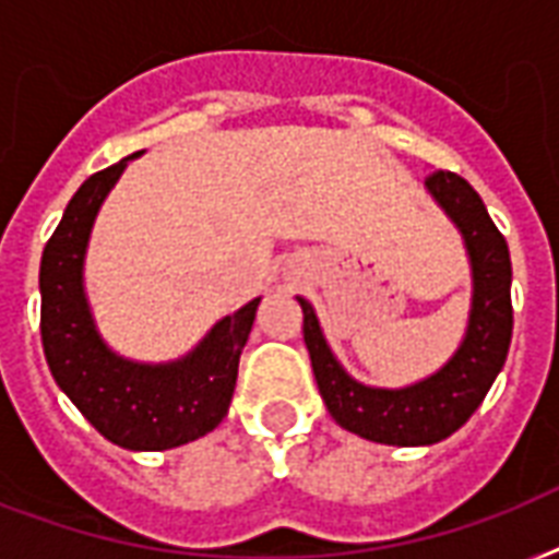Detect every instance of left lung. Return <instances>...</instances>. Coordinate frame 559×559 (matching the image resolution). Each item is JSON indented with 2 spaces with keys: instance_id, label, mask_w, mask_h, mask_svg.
Listing matches in <instances>:
<instances>
[{
  "instance_id": "8db88e82",
  "label": "left lung",
  "mask_w": 559,
  "mask_h": 559,
  "mask_svg": "<svg viewBox=\"0 0 559 559\" xmlns=\"http://www.w3.org/2000/svg\"><path fill=\"white\" fill-rule=\"evenodd\" d=\"M426 191L464 237L473 270L467 333L441 371L406 389H373L354 380L333 357L313 305L298 296L305 310V345L328 412L342 429L389 447H429L461 429L481 406L511 348V252L502 231L459 174L435 170L426 177Z\"/></svg>"
}]
</instances>
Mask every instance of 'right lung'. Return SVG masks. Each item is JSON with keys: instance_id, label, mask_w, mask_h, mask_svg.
<instances>
[{"instance_id": "add662e5", "label": "right lung", "mask_w": 559, "mask_h": 559, "mask_svg": "<svg viewBox=\"0 0 559 559\" xmlns=\"http://www.w3.org/2000/svg\"><path fill=\"white\" fill-rule=\"evenodd\" d=\"M135 156L142 151L92 174L48 237L39 263V333L51 377L81 415L124 450L156 452L197 441L226 417L261 298L219 319L188 357L174 362H133L107 348L83 289V258L100 202Z\"/></svg>"}]
</instances>
